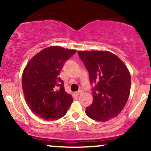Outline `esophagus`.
I'll list each match as a JSON object with an SVG mask.
<instances>
[{"label": "esophagus", "instance_id": "34e87169", "mask_svg": "<svg viewBox=\"0 0 151 151\" xmlns=\"http://www.w3.org/2000/svg\"><path fill=\"white\" fill-rule=\"evenodd\" d=\"M83 93V91L82 90H79V91H77V93H76V94L77 95V96H79V95H80V94H81V93Z\"/></svg>", "mask_w": 151, "mask_h": 151}]
</instances>
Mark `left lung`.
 <instances>
[{"mask_svg":"<svg viewBox=\"0 0 151 151\" xmlns=\"http://www.w3.org/2000/svg\"><path fill=\"white\" fill-rule=\"evenodd\" d=\"M89 74L92 104L86 108L91 119L104 122L117 116L125 106L131 90V75L116 55L107 51H79Z\"/></svg>","mask_w":151,"mask_h":151,"instance_id":"1","label":"left lung"}]
</instances>
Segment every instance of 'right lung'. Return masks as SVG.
I'll return each instance as SVG.
<instances>
[{
    "label": "right lung",
    "mask_w": 151,
    "mask_h": 151,
    "mask_svg": "<svg viewBox=\"0 0 151 151\" xmlns=\"http://www.w3.org/2000/svg\"><path fill=\"white\" fill-rule=\"evenodd\" d=\"M76 50L49 47L30 60L23 71L22 86L26 102L32 111L45 120L63 117L73 99L65 91L59 77L65 62Z\"/></svg>",
    "instance_id": "add662e5"
}]
</instances>
